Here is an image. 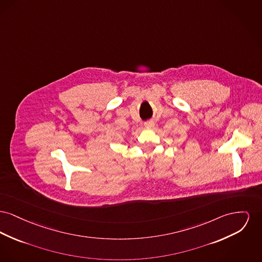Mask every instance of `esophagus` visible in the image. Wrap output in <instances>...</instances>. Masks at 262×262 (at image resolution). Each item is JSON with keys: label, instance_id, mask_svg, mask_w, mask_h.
Here are the masks:
<instances>
[{"label": "esophagus", "instance_id": "obj_1", "mask_svg": "<svg viewBox=\"0 0 262 262\" xmlns=\"http://www.w3.org/2000/svg\"><path fill=\"white\" fill-rule=\"evenodd\" d=\"M154 125V123L152 121H148V122H145V123H144V126L147 127V128H150V127H152Z\"/></svg>", "mask_w": 262, "mask_h": 262}]
</instances>
